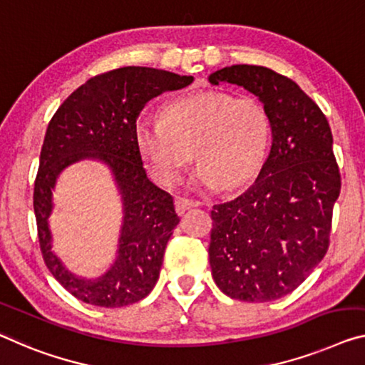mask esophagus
<instances>
[{
    "label": "esophagus",
    "mask_w": 365,
    "mask_h": 365,
    "mask_svg": "<svg viewBox=\"0 0 365 365\" xmlns=\"http://www.w3.org/2000/svg\"><path fill=\"white\" fill-rule=\"evenodd\" d=\"M199 205V202L195 200H189V199H184V197H178L175 202V207H176V214L178 215H182L184 212L189 210L190 207H195Z\"/></svg>",
    "instance_id": "1"
}]
</instances>
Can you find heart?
<instances>
[{
    "label": "heart",
    "instance_id": "obj_1",
    "mask_svg": "<svg viewBox=\"0 0 365 365\" xmlns=\"http://www.w3.org/2000/svg\"><path fill=\"white\" fill-rule=\"evenodd\" d=\"M135 148L160 186L175 184L190 161H200L194 189H240L255 181L266 161L269 120L251 98L205 91L173 99L163 117L142 114L133 125Z\"/></svg>",
    "mask_w": 365,
    "mask_h": 365
}]
</instances>
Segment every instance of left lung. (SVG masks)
Returning a JSON list of instances; mask_svg holds the SVG:
<instances>
[{"label": "left lung", "mask_w": 365, "mask_h": 365, "mask_svg": "<svg viewBox=\"0 0 365 365\" xmlns=\"http://www.w3.org/2000/svg\"><path fill=\"white\" fill-rule=\"evenodd\" d=\"M207 80L256 96L272 135L253 186L212 210V277L232 299L277 300L299 287L327 255L341 190L331 128L297 83L264 66H225Z\"/></svg>", "instance_id": "1"}]
</instances>
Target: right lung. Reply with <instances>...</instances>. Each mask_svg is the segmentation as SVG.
Instances as JSON below:
<instances>
[{"instance_id": "obj_1", "label": "right lung", "mask_w": 365, "mask_h": 365, "mask_svg": "<svg viewBox=\"0 0 365 365\" xmlns=\"http://www.w3.org/2000/svg\"><path fill=\"white\" fill-rule=\"evenodd\" d=\"M192 81V76L165 70L124 66L88 80L63 101L50 120L34 187V212L46 264L78 300L117 308L135 304L153 290L179 217L171 195L147 178L135 148L133 125L150 99ZM86 159L108 168L123 209L115 261L96 278L78 277L63 264L53 251L48 222L59 175Z\"/></svg>"}]
</instances>
